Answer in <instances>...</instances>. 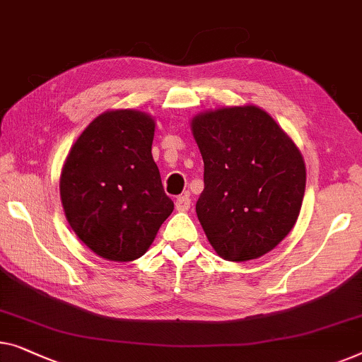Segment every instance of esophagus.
<instances>
[{
  "label": "esophagus",
  "mask_w": 362,
  "mask_h": 362,
  "mask_svg": "<svg viewBox=\"0 0 362 362\" xmlns=\"http://www.w3.org/2000/svg\"><path fill=\"white\" fill-rule=\"evenodd\" d=\"M191 207V197H189V194H182V196H180L176 199V209L177 211H181V212H185V211H187V209Z\"/></svg>",
  "instance_id": "esophagus-1"
}]
</instances>
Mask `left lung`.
Masks as SVG:
<instances>
[{
	"label": "left lung",
	"instance_id": "left-lung-1",
	"mask_svg": "<svg viewBox=\"0 0 362 362\" xmlns=\"http://www.w3.org/2000/svg\"><path fill=\"white\" fill-rule=\"evenodd\" d=\"M191 130L204 160L196 212L209 243L235 263L269 253L300 214L305 161L298 146L255 104L199 112Z\"/></svg>",
	"mask_w": 362,
	"mask_h": 362
}]
</instances>
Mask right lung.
Wrapping results in <instances>:
<instances>
[{
    "mask_svg": "<svg viewBox=\"0 0 362 362\" xmlns=\"http://www.w3.org/2000/svg\"><path fill=\"white\" fill-rule=\"evenodd\" d=\"M153 137L150 114L111 109L91 120L65 158V217L76 237L107 261L145 255L175 209L151 156Z\"/></svg>",
    "mask_w": 362,
    "mask_h": 362,
    "instance_id": "1",
    "label": "right lung"
}]
</instances>
